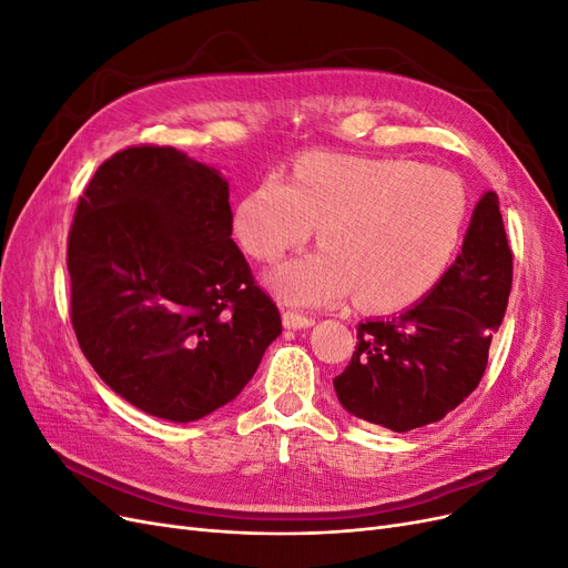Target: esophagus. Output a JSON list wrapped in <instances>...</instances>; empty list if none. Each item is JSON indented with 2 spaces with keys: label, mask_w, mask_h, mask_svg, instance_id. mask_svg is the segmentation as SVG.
<instances>
[{
  "label": "esophagus",
  "mask_w": 568,
  "mask_h": 568,
  "mask_svg": "<svg viewBox=\"0 0 568 568\" xmlns=\"http://www.w3.org/2000/svg\"><path fill=\"white\" fill-rule=\"evenodd\" d=\"M282 320H284L286 329H307V326L315 324L313 317H307V315L296 313V311H286V313L282 315Z\"/></svg>",
  "instance_id": "34e87169"
}]
</instances>
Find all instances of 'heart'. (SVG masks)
Wrapping results in <instances>:
<instances>
[{"instance_id":"obj_1","label":"heart","mask_w":568,"mask_h":568,"mask_svg":"<svg viewBox=\"0 0 568 568\" xmlns=\"http://www.w3.org/2000/svg\"><path fill=\"white\" fill-rule=\"evenodd\" d=\"M467 215V189L448 170L313 153L288 182L253 186L236 205L234 232L255 261L274 263L317 227L320 251L270 274L286 303L332 305L355 294L369 311H400L440 280Z\"/></svg>"}]
</instances>
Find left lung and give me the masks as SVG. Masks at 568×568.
Here are the masks:
<instances>
[{
	"label": "left lung",
	"instance_id": "left-lung-1",
	"mask_svg": "<svg viewBox=\"0 0 568 568\" xmlns=\"http://www.w3.org/2000/svg\"><path fill=\"white\" fill-rule=\"evenodd\" d=\"M511 248L495 192L480 196L462 253L422 303L357 326L334 388L351 415L390 432L443 419L478 386L511 291Z\"/></svg>",
	"mask_w": 568,
	"mask_h": 568
}]
</instances>
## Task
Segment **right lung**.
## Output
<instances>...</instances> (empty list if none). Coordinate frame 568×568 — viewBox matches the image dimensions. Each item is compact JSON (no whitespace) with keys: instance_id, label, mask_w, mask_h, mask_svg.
<instances>
[{"instance_id":"1","label":"right lung","mask_w":568,"mask_h":568,"mask_svg":"<svg viewBox=\"0 0 568 568\" xmlns=\"http://www.w3.org/2000/svg\"><path fill=\"white\" fill-rule=\"evenodd\" d=\"M65 265L84 357L153 417L194 422L227 405L282 334L232 239L230 184L173 146H128L99 165Z\"/></svg>"}]
</instances>
